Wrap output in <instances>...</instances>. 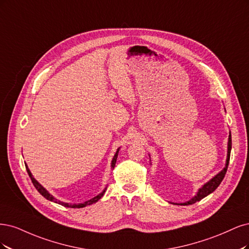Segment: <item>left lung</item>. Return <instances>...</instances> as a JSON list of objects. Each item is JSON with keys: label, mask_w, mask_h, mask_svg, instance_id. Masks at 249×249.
<instances>
[{"label": "left lung", "mask_w": 249, "mask_h": 249, "mask_svg": "<svg viewBox=\"0 0 249 249\" xmlns=\"http://www.w3.org/2000/svg\"><path fill=\"white\" fill-rule=\"evenodd\" d=\"M231 150V131H230L229 141H228V154H227L226 166H224L217 175H215L211 180H209L207 183H205L204 185L197 190L196 195L194 197H191L189 200H187V202H185V203H179V204L178 203H173V204L174 205H181V206L192 205V204H195L196 202H199V200L202 199V198H204L207 196H209L210 194H212V192L219 186V184L223 180L224 176H226V173H227V170H228V165H229V161H230ZM149 157H150V155H149ZM150 161H151V157H150Z\"/></svg>", "instance_id": "1"}]
</instances>
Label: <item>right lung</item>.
Wrapping results in <instances>:
<instances>
[{
  "mask_svg": "<svg viewBox=\"0 0 249 249\" xmlns=\"http://www.w3.org/2000/svg\"><path fill=\"white\" fill-rule=\"evenodd\" d=\"M119 150H120V148L117 150V152H116V154L114 155V157H113V160H111V170H114V167H115V165H116V162H117V158H118V153H119ZM26 168H27V172H28V174H29V176H30V178H31V180H32V183H33V185L35 186V188L38 190V192L40 195H41L42 196H44L46 199H49V200H51V202H53V203H57V204H59V205H62V206H64V207H67V208H84V207H86V206H89V205H92V204H94V203H96V202H98V200L103 196V195H104V192H106V190H107V187L104 188L100 194L98 195V196H96L95 197H93V198H91V199H89V200H87V202H85V203H81V204H68V203H64V202H61V200H59V199H57L55 197H53L49 191H47L41 184H40L34 177H33V175H32V173L30 172V170H29V167H28V165H27V163H26Z\"/></svg>",
  "mask_w": 249,
  "mask_h": 249,
  "instance_id": "add662e5",
  "label": "right lung"
}]
</instances>
